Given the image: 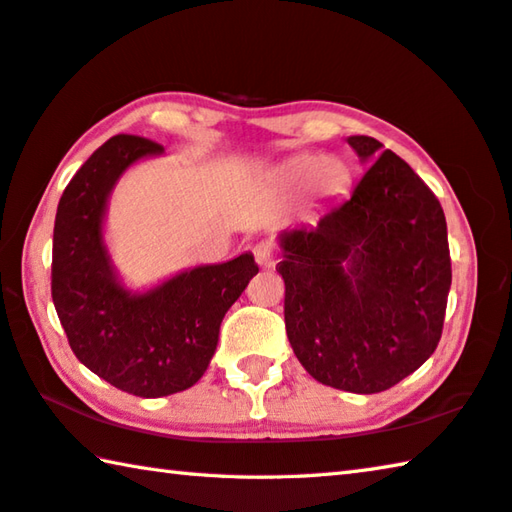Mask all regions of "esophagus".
<instances>
[{
  "mask_svg": "<svg viewBox=\"0 0 512 512\" xmlns=\"http://www.w3.org/2000/svg\"><path fill=\"white\" fill-rule=\"evenodd\" d=\"M253 255H255V262L259 266L271 268L275 264V259H277V246L273 244L271 239H262L253 246Z\"/></svg>",
  "mask_w": 512,
  "mask_h": 512,
  "instance_id": "1",
  "label": "esophagus"
}]
</instances>
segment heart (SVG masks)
<instances>
[{"label":"heart","mask_w":512,"mask_h":512,"mask_svg":"<svg viewBox=\"0 0 512 512\" xmlns=\"http://www.w3.org/2000/svg\"><path fill=\"white\" fill-rule=\"evenodd\" d=\"M280 176L291 185L309 180L311 189L320 196L336 194L348 183V167L339 158H318V155H300L289 160L280 169Z\"/></svg>","instance_id":"obj_1"}]
</instances>
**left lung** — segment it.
I'll return each instance as SVG.
<instances>
[{
	"mask_svg": "<svg viewBox=\"0 0 512 512\" xmlns=\"http://www.w3.org/2000/svg\"><path fill=\"white\" fill-rule=\"evenodd\" d=\"M348 144L370 167L316 225L284 232V325L320 384L381 393L427 361L443 334L452 259L445 212L375 137Z\"/></svg>",
	"mask_w": 512,
	"mask_h": 512,
	"instance_id": "8db88e82",
	"label": "left lung"
}]
</instances>
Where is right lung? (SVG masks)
Wrapping results in <instances>:
<instances>
[{
    "instance_id": "right-lung-1",
    "label": "right lung",
    "mask_w": 512,
    "mask_h": 512,
    "mask_svg": "<svg viewBox=\"0 0 512 512\" xmlns=\"http://www.w3.org/2000/svg\"><path fill=\"white\" fill-rule=\"evenodd\" d=\"M162 151L146 137H110L69 180L54 223L51 298L69 348L94 375L137 397L180 393L203 377L225 311L259 271L244 253L146 293L121 287L101 232L108 196L133 162Z\"/></svg>"
}]
</instances>
